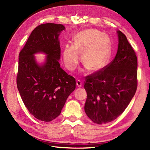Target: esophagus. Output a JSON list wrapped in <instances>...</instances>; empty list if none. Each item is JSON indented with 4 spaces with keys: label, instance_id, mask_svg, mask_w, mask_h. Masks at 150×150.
Wrapping results in <instances>:
<instances>
[{
    "label": "esophagus",
    "instance_id": "34e87169",
    "mask_svg": "<svg viewBox=\"0 0 150 150\" xmlns=\"http://www.w3.org/2000/svg\"><path fill=\"white\" fill-rule=\"evenodd\" d=\"M77 86L79 88L81 87L82 86V82L80 80H77Z\"/></svg>",
    "mask_w": 150,
    "mask_h": 150
}]
</instances>
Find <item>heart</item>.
Returning <instances> with one entry per match:
<instances>
[{
  "label": "heart",
  "mask_w": 150,
  "mask_h": 150,
  "mask_svg": "<svg viewBox=\"0 0 150 150\" xmlns=\"http://www.w3.org/2000/svg\"><path fill=\"white\" fill-rule=\"evenodd\" d=\"M79 52H82V62L92 71H98L106 66L110 59V40L99 31L93 29L77 33L74 44H66L62 51L63 62L69 71L77 68Z\"/></svg>",
  "instance_id": "1"
}]
</instances>
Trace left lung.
<instances>
[{"label":"left lung","mask_w":150,"mask_h":150,"mask_svg":"<svg viewBox=\"0 0 150 150\" xmlns=\"http://www.w3.org/2000/svg\"><path fill=\"white\" fill-rule=\"evenodd\" d=\"M116 56L103 69L87 76L84 110L93 122L102 124L116 119L128 106L137 88V59L125 35L117 31Z\"/></svg>","instance_id":"obj_1"}]
</instances>
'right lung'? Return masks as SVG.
Masks as SVG:
<instances>
[{"instance_id": "right-lung-1", "label": "right lung", "mask_w": 150, "mask_h": 150, "mask_svg": "<svg viewBox=\"0 0 150 150\" xmlns=\"http://www.w3.org/2000/svg\"><path fill=\"white\" fill-rule=\"evenodd\" d=\"M62 24H40L32 31L19 53L17 88L29 112L36 119L50 122L58 117L66 99L76 88L75 79L60 68L59 36ZM46 54L38 64L34 54Z\"/></svg>"}]
</instances>
